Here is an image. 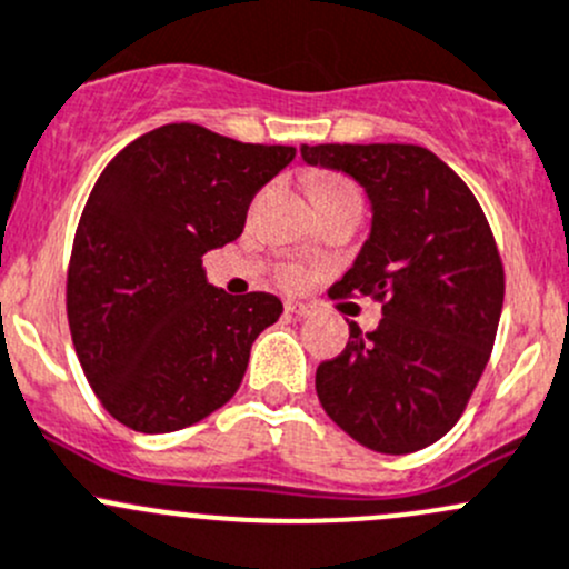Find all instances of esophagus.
<instances>
[{
	"label": "esophagus",
	"instance_id": "obj_1",
	"mask_svg": "<svg viewBox=\"0 0 569 569\" xmlns=\"http://www.w3.org/2000/svg\"><path fill=\"white\" fill-rule=\"evenodd\" d=\"M286 310H289V313H295V316H300V319H310V316H316V305L300 302V300L286 302Z\"/></svg>",
	"mask_w": 569,
	"mask_h": 569
}]
</instances>
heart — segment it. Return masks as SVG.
<instances>
[{
  "instance_id": "heart-1",
  "label": "heart",
  "mask_w": 569,
  "mask_h": 569,
  "mask_svg": "<svg viewBox=\"0 0 569 569\" xmlns=\"http://www.w3.org/2000/svg\"><path fill=\"white\" fill-rule=\"evenodd\" d=\"M346 188H351V184L343 182V179H338V177H319L313 182V201L316 199H325V196H332V193H338V190H346ZM302 278H305V269L300 264L280 267V280H283V283L297 286Z\"/></svg>"
}]
</instances>
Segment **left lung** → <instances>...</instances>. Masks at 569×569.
Masks as SVG:
<instances>
[{
    "label": "left lung",
    "mask_w": 569,
    "mask_h": 569,
    "mask_svg": "<svg viewBox=\"0 0 569 569\" xmlns=\"http://www.w3.org/2000/svg\"><path fill=\"white\" fill-rule=\"evenodd\" d=\"M310 166L343 171L373 207L370 237L330 297L381 302L373 332L316 370L330 420L362 447L406 456L463 415L499 327L505 267L486 212L445 160L417 143H302Z\"/></svg>",
    "instance_id": "left-lung-1"
}]
</instances>
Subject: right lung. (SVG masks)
Instances as JSON below:
<instances>
[{"label":"right lung","instance_id":"add662e5","mask_svg":"<svg viewBox=\"0 0 569 569\" xmlns=\"http://www.w3.org/2000/svg\"><path fill=\"white\" fill-rule=\"evenodd\" d=\"M295 154L174 122L128 143L98 177L70 253L68 321L113 420L171 433L239 390L250 346L283 305L214 289L201 256L242 234L253 196Z\"/></svg>","mask_w":569,"mask_h":569}]
</instances>
